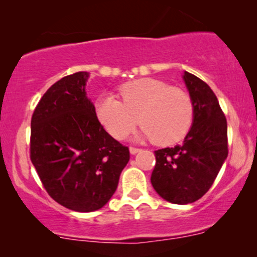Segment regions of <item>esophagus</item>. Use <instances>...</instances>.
Listing matches in <instances>:
<instances>
[{
  "mask_svg": "<svg viewBox=\"0 0 257 257\" xmlns=\"http://www.w3.org/2000/svg\"><path fill=\"white\" fill-rule=\"evenodd\" d=\"M129 151H131L132 155H135V153H138L139 151H140V149H138V147L131 146V147H129Z\"/></svg>",
  "mask_w": 257,
  "mask_h": 257,
  "instance_id": "1",
  "label": "esophagus"
}]
</instances>
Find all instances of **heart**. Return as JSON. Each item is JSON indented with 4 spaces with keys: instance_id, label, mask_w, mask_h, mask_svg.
<instances>
[{
    "instance_id": "b5f03b06",
    "label": "heart",
    "mask_w": 257,
    "mask_h": 257,
    "mask_svg": "<svg viewBox=\"0 0 257 257\" xmlns=\"http://www.w3.org/2000/svg\"><path fill=\"white\" fill-rule=\"evenodd\" d=\"M122 101L107 94L96 101V116L117 140L128 137L140 122L144 138L169 146L185 138L193 123L190 94L157 78H138L119 88Z\"/></svg>"
}]
</instances>
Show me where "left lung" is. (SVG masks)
<instances>
[{
  "instance_id": "obj_1",
  "label": "left lung",
  "mask_w": 257,
  "mask_h": 257,
  "mask_svg": "<svg viewBox=\"0 0 257 257\" xmlns=\"http://www.w3.org/2000/svg\"><path fill=\"white\" fill-rule=\"evenodd\" d=\"M184 81L193 102V124L184 144L155 151L151 175L156 192L174 204L202 198L228 155L226 117L216 95L192 73L185 71Z\"/></svg>"
}]
</instances>
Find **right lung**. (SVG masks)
Returning a JSON list of instances; mask_svg holds the SVG:
<instances>
[{"label":"right lung","instance_id":"1","mask_svg":"<svg viewBox=\"0 0 257 257\" xmlns=\"http://www.w3.org/2000/svg\"><path fill=\"white\" fill-rule=\"evenodd\" d=\"M88 77L79 71L55 82L31 118L30 158L43 187L59 204L79 213L110 200L131 157L99 122L85 93Z\"/></svg>","mask_w":257,"mask_h":257}]
</instances>
